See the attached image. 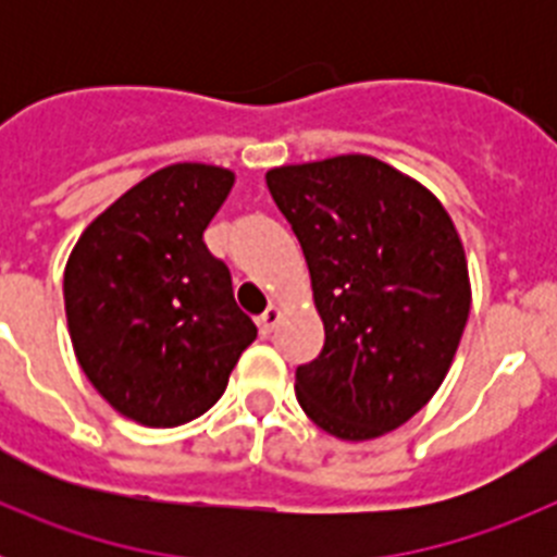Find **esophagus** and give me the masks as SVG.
<instances>
[{
	"label": "esophagus",
	"instance_id": "esophagus-1",
	"mask_svg": "<svg viewBox=\"0 0 557 557\" xmlns=\"http://www.w3.org/2000/svg\"><path fill=\"white\" fill-rule=\"evenodd\" d=\"M278 321H282V312H278V307H268V309H264V314H259V321H256V323H259V332L268 337V334L273 332L275 323H278Z\"/></svg>",
	"mask_w": 557,
	"mask_h": 557
}]
</instances>
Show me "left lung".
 I'll return each instance as SVG.
<instances>
[{"label":"left lung","mask_w":557,"mask_h":557,"mask_svg":"<svg viewBox=\"0 0 557 557\" xmlns=\"http://www.w3.org/2000/svg\"><path fill=\"white\" fill-rule=\"evenodd\" d=\"M264 178L307 256L326 332L295 371L298 405L343 441L385 435L435 396L469 321L455 223L432 191L371 156Z\"/></svg>","instance_id":"left-lung-1"}]
</instances>
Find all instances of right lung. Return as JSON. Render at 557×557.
Returning a JSON list of instances; mask_svg holds the SVG:
<instances>
[{
  "instance_id": "add662e5",
  "label": "right lung",
  "mask_w": 557,
  "mask_h": 557,
  "mask_svg": "<svg viewBox=\"0 0 557 557\" xmlns=\"http://www.w3.org/2000/svg\"><path fill=\"white\" fill-rule=\"evenodd\" d=\"M231 186L223 166H164L108 206L69 256L77 362L113 410L145 426L203 416L256 339L228 268L203 243Z\"/></svg>"
}]
</instances>
